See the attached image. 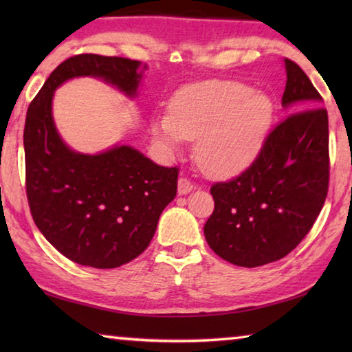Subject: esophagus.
<instances>
[{"label":"esophagus","mask_w":352,"mask_h":352,"mask_svg":"<svg viewBox=\"0 0 352 352\" xmlns=\"http://www.w3.org/2000/svg\"><path fill=\"white\" fill-rule=\"evenodd\" d=\"M195 186L192 183H190L189 178L186 177H180V180H178V194L180 195H186L189 194L190 190H192Z\"/></svg>","instance_id":"1"}]
</instances>
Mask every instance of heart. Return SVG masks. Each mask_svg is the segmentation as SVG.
<instances>
[{
	"instance_id": "heart-1",
	"label": "heart",
	"mask_w": 352,
	"mask_h": 352,
	"mask_svg": "<svg viewBox=\"0 0 352 352\" xmlns=\"http://www.w3.org/2000/svg\"><path fill=\"white\" fill-rule=\"evenodd\" d=\"M275 104L269 94L239 82H208L178 91L169 115L155 118L153 135L169 151L194 141L195 162L211 177H234L259 157Z\"/></svg>"
}]
</instances>
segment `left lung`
<instances>
[{
  "label": "left lung",
  "instance_id": "left-lung-1",
  "mask_svg": "<svg viewBox=\"0 0 352 352\" xmlns=\"http://www.w3.org/2000/svg\"><path fill=\"white\" fill-rule=\"evenodd\" d=\"M283 107L295 111L267 136L239 177L211 188L205 239L220 258L259 267L287 256L311 231L329 184V129L323 98L305 71L284 58Z\"/></svg>",
  "mask_w": 352,
  "mask_h": 352
}]
</instances>
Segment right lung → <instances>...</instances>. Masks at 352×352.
<instances>
[{"instance_id": "add662e5", "label": "right lung", "mask_w": 352, "mask_h": 352, "mask_svg": "<svg viewBox=\"0 0 352 352\" xmlns=\"http://www.w3.org/2000/svg\"><path fill=\"white\" fill-rule=\"evenodd\" d=\"M147 65L80 54L62 62L28 109L26 194L35 225L68 259L115 269L144 252L177 194V168L155 164L132 146L80 153L65 144L52 118L54 91L74 77H96L136 98Z\"/></svg>"}]
</instances>
